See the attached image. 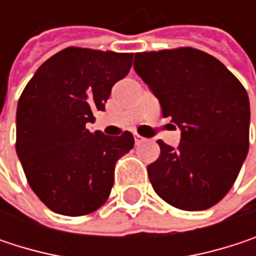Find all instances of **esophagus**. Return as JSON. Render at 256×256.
Masks as SVG:
<instances>
[{
    "label": "esophagus",
    "instance_id": "1",
    "mask_svg": "<svg viewBox=\"0 0 256 256\" xmlns=\"http://www.w3.org/2000/svg\"><path fill=\"white\" fill-rule=\"evenodd\" d=\"M145 140V138H142L140 134H138V133H134V144L138 145V144H140V142H144Z\"/></svg>",
    "mask_w": 256,
    "mask_h": 256
}]
</instances>
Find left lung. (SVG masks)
I'll return each mask as SVG.
<instances>
[{
	"label": "left lung",
	"mask_w": 256,
	"mask_h": 256,
	"mask_svg": "<svg viewBox=\"0 0 256 256\" xmlns=\"http://www.w3.org/2000/svg\"><path fill=\"white\" fill-rule=\"evenodd\" d=\"M133 68L156 94L163 117L180 128L178 148L162 139L148 164L154 191L182 210H204L230 191L249 150V98L214 56L178 47L134 54Z\"/></svg>",
	"instance_id": "8db88e82"
}]
</instances>
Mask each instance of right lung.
I'll use <instances>...</instances> for the list:
<instances>
[{
	"mask_svg": "<svg viewBox=\"0 0 256 256\" xmlns=\"http://www.w3.org/2000/svg\"><path fill=\"white\" fill-rule=\"evenodd\" d=\"M133 53L68 47L47 59L24 88L16 112V152L32 191L53 212L82 216L110 197L118 158L133 148L130 132L110 138L86 128Z\"/></svg>",
	"mask_w": 256,
	"mask_h": 256,
	"instance_id": "1",
	"label": "right lung"
}]
</instances>
